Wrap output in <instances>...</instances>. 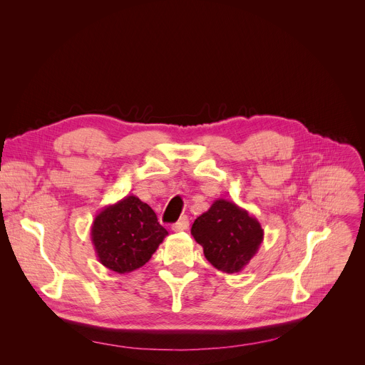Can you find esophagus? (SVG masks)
<instances>
[{"label": "esophagus", "mask_w": 365, "mask_h": 365, "mask_svg": "<svg viewBox=\"0 0 365 365\" xmlns=\"http://www.w3.org/2000/svg\"><path fill=\"white\" fill-rule=\"evenodd\" d=\"M187 227H189V219H187V216H182L176 223H173L172 230L180 232V230H186Z\"/></svg>", "instance_id": "34e87169"}]
</instances>
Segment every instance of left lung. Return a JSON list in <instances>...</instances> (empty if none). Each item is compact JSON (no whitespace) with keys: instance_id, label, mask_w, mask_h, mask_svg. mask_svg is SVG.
Masks as SVG:
<instances>
[{"instance_id":"8db88e82","label":"left lung","mask_w":365,"mask_h":365,"mask_svg":"<svg viewBox=\"0 0 365 365\" xmlns=\"http://www.w3.org/2000/svg\"><path fill=\"white\" fill-rule=\"evenodd\" d=\"M190 233L202 245L205 258L226 274L244 269L264 240V229L258 219L226 199L215 200L196 217Z\"/></svg>"}]
</instances>
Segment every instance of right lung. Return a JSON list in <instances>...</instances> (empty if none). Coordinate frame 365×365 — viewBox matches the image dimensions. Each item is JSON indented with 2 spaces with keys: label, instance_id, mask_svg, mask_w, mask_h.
<instances>
[{
  "label": "right lung",
  "instance_id": "1",
  "mask_svg": "<svg viewBox=\"0 0 365 365\" xmlns=\"http://www.w3.org/2000/svg\"><path fill=\"white\" fill-rule=\"evenodd\" d=\"M90 235L98 262L117 274H129L149 262L168 230L148 203L130 195L101 209Z\"/></svg>",
  "mask_w": 365,
  "mask_h": 365
}]
</instances>
